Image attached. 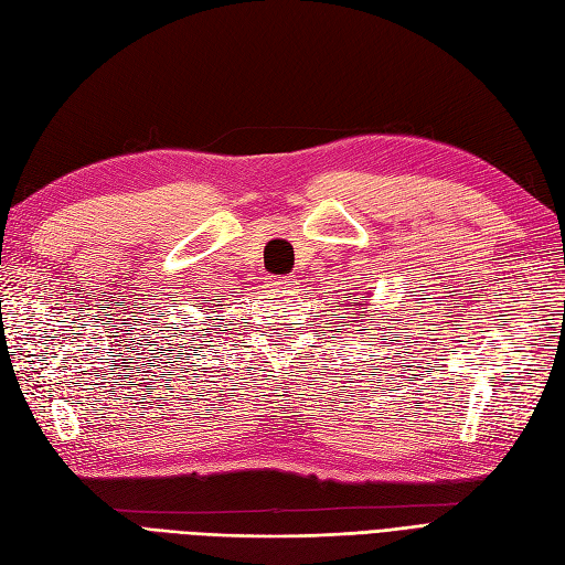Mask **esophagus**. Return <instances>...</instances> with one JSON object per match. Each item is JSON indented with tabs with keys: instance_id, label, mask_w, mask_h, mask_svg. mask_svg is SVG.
Here are the masks:
<instances>
[{
	"instance_id": "34e87169",
	"label": "esophagus",
	"mask_w": 565,
	"mask_h": 565,
	"mask_svg": "<svg viewBox=\"0 0 565 565\" xmlns=\"http://www.w3.org/2000/svg\"><path fill=\"white\" fill-rule=\"evenodd\" d=\"M270 287H275V290L287 292V290H292V287H295V278H292V275H287V278H273Z\"/></svg>"
}]
</instances>
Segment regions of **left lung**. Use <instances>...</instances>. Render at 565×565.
Here are the masks:
<instances>
[{
    "instance_id": "1",
    "label": "left lung",
    "mask_w": 565,
    "mask_h": 565,
    "mask_svg": "<svg viewBox=\"0 0 565 565\" xmlns=\"http://www.w3.org/2000/svg\"><path fill=\"white\" fill-rule=\"evenodd\" d=\"M345 307H348V309H355V319H360V321H365L367 317H374V315H370V309L367 312L356 311L358 308H367L365 307V299H360L358 295H353V297H350V299H348V302H345ZM343 319H345V317H343Z\"/></svg>"
}]
</instances>
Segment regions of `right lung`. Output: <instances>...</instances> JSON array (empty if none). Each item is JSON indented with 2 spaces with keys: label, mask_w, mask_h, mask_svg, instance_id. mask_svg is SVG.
I'll use <instances>...</instances> for the list:
<instances>
[{
  "label": "right lung",
  "mask_w": 565,
  "mask_h": 565,
  "mask_svg": "<svg viewBox=\"0 0 565 565\" xmlns=\"http://www.w3.org/2000/svg\"><path fill=\"white\" fill-rule=\"evenodd\" d=\"M203 335H205V333H203Z\"/></svg>",
  "instance_id": "add662e5"
}]
</instances>
